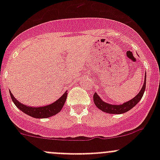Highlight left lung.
Returning <instances> with one entry per match:
<instances>
[{
    "instance_id": "obj_1",
    "label": "left lung",
    "mask_w": 160,
    "mask_h": 160,
    "mask_svg": "<svg viewBox=\"0 0 160 160\" xmlns=\"http://www.w3.org/2000/svg\"><path fill=\"white\" fill-rule=\"evenodd\" d=\"M146 72L145 73V79L144 83H143L142 88L138 92V94L135 97H134L130 101H126V102L123 103L122 104H111L109 103L105 102L103 101L99 95L95 92L93 94V102H94L95 105L98 108L104 112L108 113V114H123V113L127 112L132 108H133L140 101V100L142 98L143 94H144L145 90H146Z\"/></svg>"
}]
</instances>
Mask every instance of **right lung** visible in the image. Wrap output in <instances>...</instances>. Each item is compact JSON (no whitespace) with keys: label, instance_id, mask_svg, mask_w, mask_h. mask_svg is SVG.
<instances>
[{"label":"right lung","instance_id":"add662e5","mask_svg":"<svg viewBox=\"0 0 160 160\" xmlns=\"http://www.w3.org/2000/svg\"><path fill=\"white\" fill-rule=\"evenodd\" d=\"M10 95L12 101L15 104L16 107L20 109L22 112L28 115L33 117L35 118H47L52 117L53 115H56V114L59 112L63 108L64 104L66 102L67 97V90L59 98L54 101L52 104L48 105L41 106V107H31V106L25 105L19 102L17 99L14 97L12 93L10 91Z\"/></svg>","mask_w":160,"mask_h":160}]
</instances>
